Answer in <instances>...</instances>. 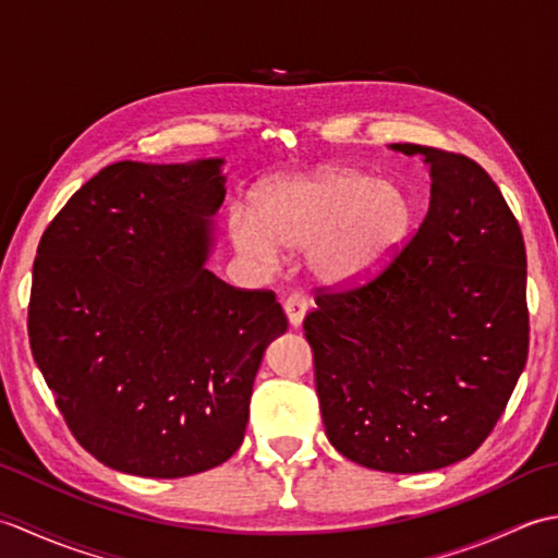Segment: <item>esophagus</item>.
<instances>
[{"label": "esophagus", "instance_id": "esophagus-1", "mask_svg": "<svg viewBox=\"0 0 558 558\" xmlns=\"http://www.w3.org/2000/svg\"><path fill=\"white\" fill-rule=\"evenodd\" d=\"M282 310H286L292 326H300L306 310H310V302H306V298H304L302 292H290L288 298H286V302H282Z\"/></svg>", "mask_w": 558, "mask_h": 558}]
</instances>
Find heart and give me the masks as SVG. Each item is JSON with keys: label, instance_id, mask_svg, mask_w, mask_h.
Listing matches in <instances>:
<instances>
[{"label": "heart", "instance_id": "heart-1", "mask_svg": "<svg viewBox=\"0 0 558 558\" xmlns=\"http://www.w3.org/2000/svg\"><path fill=\"white\" fill-rule=\"evenodd\" d=\"M414 208L402 186L348 168L278 177L254 196V218L230 216L234 246L272 264L278 246L312 252V268L328 286H354L396 256Z\"/></svg>", "mask_w": 558, "mask_h": 558}]
</instances>
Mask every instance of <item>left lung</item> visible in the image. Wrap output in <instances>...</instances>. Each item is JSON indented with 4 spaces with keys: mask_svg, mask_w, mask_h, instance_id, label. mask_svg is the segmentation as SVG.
Wrapping results in <instances>:
<instances>
[{
    "mask_svg": "<svg viewBox=\"0 0 558 558\" xmlns=\"http://www.w3.org/2000/svg\"><path fill=\"white\" fill-rule=\"evenodd\" d=\"M393 148L429 162V210L374 278L318 288L304 336L328 441L357 465L408 475L472 456L504 414L527 362V258L482 165Z\"/></svg>",
    "mask_w": 558,
    "mask_h": 558,
    "instance_id": "8db88e82",
    "label": "left lung"
}]
</instances>
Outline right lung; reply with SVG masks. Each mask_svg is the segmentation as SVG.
Here are the masks:
<instances>
[{
  "label": "right lung",
  "mask_w": 558,
  "mask_h": 558,
  "mask_svg": "<svg viewBox=\"0 0 558 558\" xmlns=\"http://www.w3.org/2000/svg\"><path fill=\"white\" fill-rule=\"evenodd\" d=\"M220 165H108L38 244L35 364L76 441L126 475L172 480L228 460L268 342L288 330L270 290L204 268Z\"/></svg>",
  "instance_id": "obj_1"
}]
</instances>
